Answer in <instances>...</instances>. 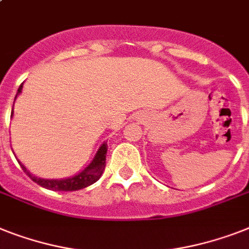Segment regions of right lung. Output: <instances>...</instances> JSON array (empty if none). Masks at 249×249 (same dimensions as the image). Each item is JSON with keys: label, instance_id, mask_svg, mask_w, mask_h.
I'll list each match as a JSON object with an SVG mask.
<instances>
[{"label": "right lung", "instance_id": "1", "mask_svg": "<svg viewBox=\"0 0 249 249\" xmlns=\"http://www.w3.org/2000/svg\"><path fill=\"white\" fill-rule=\"evenodd\" d=\"M23 89V84L19 87L18 93H16L15 98L18 97L20 92ZM14 114V110L11 112V116ZM106 153H107V144L104 143L101 145L100 149L97 151L96 156L93 159L92 162L88 165V166L79 173L78 175H74L71 178H68V179H60V180H48V179H40V178L34 177L33 174H30L29 171L26 170V167L24 165L20 163V166L24 170V173L28 175V177L34 181V183L39 184L40 187L47 188V189H51V191H64V192H71V191H79V189H83V188L88 187V185H92L93 183H96L98 179L101 178L102 173L105 170V166H106Z\"/></svg>", "mask_w": 249, "mask_h": 249}]
</instances>
